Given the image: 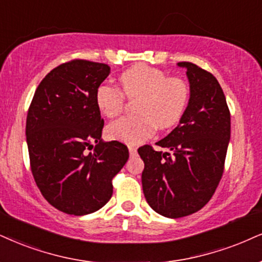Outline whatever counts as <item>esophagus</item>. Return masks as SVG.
<instances>
[{
  "label": "esophagus",
  "instance_id": "esophagus-1",
  "mask_svg": "<svg viewBox=\"0 0 262 262\" xmlns=\"http://www.w3.org/2000/svg\"><path fill=\"white\" fill-rule=\"evenodd\" d=\"M128 151H130V156L134 157L137 154V149L134 146H128Z\"/></svg>",
  "mask_w": 262,
  "mask_h": 262
}]
</instances>
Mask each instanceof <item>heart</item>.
<instances>
[{"mask_svg":"<svg viewBox=\"0 0 262 262\" xmlns=\"http://www.w3.org/2000/svg\"><path fill=\"white\" fill-rule=\"evenodd\" d=\"M119 86L101 85L96 92L99 112L106 118L118 115L124 98H137L136 115L121 116L106 127L113 140L137 144L151 136L156 126L172 127L181 120L189 99V89L179 77H167L164 72L147 66H135L119 76Z\"/></svg>","mask_w":262,"mask_h":262,"instance_id":"heart-1","label":"heart"}]
</instances>
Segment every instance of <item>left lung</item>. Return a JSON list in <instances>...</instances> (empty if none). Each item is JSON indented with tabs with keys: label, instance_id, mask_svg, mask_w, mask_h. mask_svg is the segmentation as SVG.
<instances>
[{
	"label": "left lung",
	"instance_id": "obj_1",
	"mask_svg": "<svg viewBox=\"0 0 262 262\" xmlns=\"http://www.w3.org/2000/svg\"><path fill=\"white\" fill-rule=\"evenodd\" d=\"M188 104L177 127L157 142L167 151L141 147L142 187L154 211L169 219L198 211L220 182L231 137V115L216 77L189 62Z\"/></svg>",
	"mask_w": 262,
	"mask_h": 262
}]
</instances>
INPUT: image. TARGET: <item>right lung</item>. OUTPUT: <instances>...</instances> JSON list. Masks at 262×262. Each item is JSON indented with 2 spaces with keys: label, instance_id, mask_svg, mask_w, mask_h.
Listing matches in <instances>:
<instances>
[{
  "label": "right lung",
  "instance_id": "1",
  "mask_svg": "<svg viewBox=\"0 0 262 262\" xmlns=\"http://www.w3.org/2000/svg\"><path fill=\"white\" fill-rule=\"evenodd\" d=\"M106 64L76 59L54 68L35 91L27 118V143L35 182L54 208L92 214L113 194L112 180L128 159L118 141L104 142L96 92Z\"/></svg>",
  "mask_w": 262,
  "mask_h": 262
}]
</instances>
